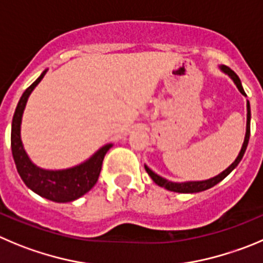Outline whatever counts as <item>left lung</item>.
Listing matches in <instances>:
<instances>
[{
  "label": "left lung",
  "instance_id": "left-lung-1",
  "mask_svg": "<svg viewBox=\"0 0 263 263\" xmlns=\"http://www.w3.org/2000/svg\"><path fill=\"white\" fill-rule=\"evenodd\" d=\"M219 68L223 71V72L227 73V75L230 76L232 80H234V83L236 84L237 89L240 90V93H241V95H244V96H247V95H245L244 89H242V85H241V82H240V79H239V76H237L236 73H235L234 71L231 70V68L227 67V66H220ZM249 136H250V105H249V101H248L247 102V132H245V139H244V143H242L241 151H240L237 158L235 159V161L232 162L231 165L228 166V167L226 168L224 171H222L219 175L214 176V178L208 179V180L184 181V183H175V181H170V180H167V179L157 175V174L154 173V171H152L151 168H149L146 165H145V170H146V173L149 174V176L152 178V180H153L154 183L157 184V185L166 188L167 191H173V192H179V193L202 192V191L209 190V188L214 187L215 184H218L219 181H222L223 179H224L226 176L228 175V174L231 173V171L234 170V168L236 167L237 165H239L240 161H241V158H242V156H244L245 151H247L248 143H249Z\"/></svg>",
  "mask_w": 263,
  "mask_h": 263
}]
</instances>
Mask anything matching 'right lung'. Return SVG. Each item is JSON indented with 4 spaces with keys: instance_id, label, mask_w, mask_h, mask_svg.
Returning <instances> with one entry per match:
<instances>
[{
    "instance_id": "obj_1",
    "label": "right lung",
    "mask_w": 263,
    "mask_h": 263,
    "mask_svg": "<svg viewBox=\"0 0 263 263\" xmlns=\"http://www.w3.org/2000/svg\"><path fill=\"white\" fill-rule=\"evenodd\" d=\"M46 71L48 70L44 71L37 79L24 90L19 100L18 106L14 112L13 123H11V152H13L16 170L29 190L54 202H70L85 195L97 183L104 157L111 148L112 144H106L98 149L89 159L80 165L65 168V170L40 168L29 159L21 139L22 117H23L24 107H26L29 95L41 82Z\"/></svg>"
}]
</instances>
